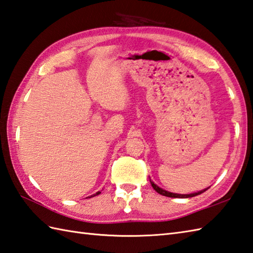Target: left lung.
<instances>
[{
    "instance_id": "1",
    "label": "left lung",
    "mask_w": 253,
    "mask_h": 253,
    "mask_svg": "<svg viewBox=\"0 0 253 253\" xmlns=\"http://www.w3.org/2000/svg\"><path fill=\"white\" fill-rule=\"evenodd\" d=\"M150 182H151L153 189L157 191L158 193H160V195H162V196H165V197H169V198H191V197H195V196H198V195H201L202 192L207 190V189H204V190H201V191H198L196 193H190V195H179V193H173V192H169L166 190H163L162 188H160L159 186L155 185L154 182L151 181V180H150Z\"/></svg>"
}]
</instances>
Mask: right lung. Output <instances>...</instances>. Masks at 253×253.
<instances>
[{
    "label": "right lung",
    "mask_w": 253,
    "mask_h": 253,
    "mask_svg": "<svg viewBox=\"0 0 253 253\" xmlns=\"http://www.w3.org/2000/svg\"><path fill=\"white\" fill-rule=\"evenodd\" d=\"M100 193H101V191H98V192H96V193H95V195H93V196H91V197H94V196H98V195H100Z\"/></svg>",
    "instance_id": "right-lung-1"
}]
</instances>
